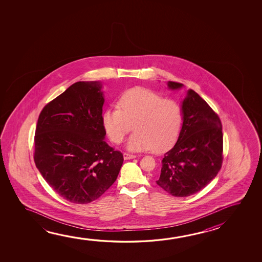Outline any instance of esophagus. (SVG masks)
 Wrapping results in <instances>:
<instances>
[{
  "label": "esophagus",
  "mask_w": 262,
  "mask_h": 262,
  "mask_svg": "<svg viewBox=\"0 0 262 262\" xmlns=\"http://www.w3.org/2000/svg\"><path fill=\"white\" fill-rule=\"evenodd\" d=\"M123 158H124V160H130V159L136 158V155H129V154L124 152L123 154Z\"/></svg>",
  "instance_id": "obj_1"
}]
</instances>
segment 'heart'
<instances>
[{
	"label": "heart",
	"mask_w": 262,
	"mask_h": 262,
	"mask_svg": "<svg viewBox=\"0 0 262 262\" xmlns=\"http://www.w3.org/2000/svg\"><path fill=\"white\" fill-rule=\"evenodd\" d=\"M102 124L114 143H120L133 129L126 147L130 151H163L179 137L183 113L174 100L144 88H134L121 96L118 107L102 114Z\"/></svg>",
	"instance_id": "obj_1"
}]
</instances>
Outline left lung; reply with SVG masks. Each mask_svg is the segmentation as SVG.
<instances>
[{"instance_id":"left-lung-1","label":"left lung","mask_w":262,"mask_h":262,"mask_svg":"<svg viewBox=\"0 0 262 262\" xmlns=\"http://www.w3.org/2000/svg\"><path fill=\"white\" fill-rule=\"evenodd\" d=\"M168 89L184 85L167 82ZM183 124L174 146L164 155L157 185L176 198L205 188L219 172L223 161V133L219 117L193 90L181 104Z\"/></svg>"}]
</instances>
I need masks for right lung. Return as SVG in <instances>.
Masks as SVG:
<instances>
[{
  "mask_svg": "<svg viewBox=\"0 0 262 262\" xmlns=\"http://www.w3.org/2000/svg\"><path fill=\"white\" fill-rule=\"evenodd\" d=\"M102 83H74L43 107L35 129V165L61 198L88 204L119 176L123 155L105 142Z\"/></svg>",
  "mask_w": 262,
  "mask_h": 262,
  "instance_id": "1",
  "label": "right lung"
}]
</instances>
